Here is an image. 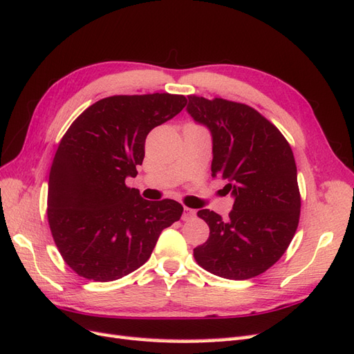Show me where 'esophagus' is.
Segmentation results:
<instances>
[{
    "mask_svg": "<svg viewBox=\"0 0 354 354\" xmlns=\"http://www.w3.org/2000/svg\"><path fill=\"white\" fill-rule=\"evenodd\" d=\"M196 216V211L194 209H192V207H184V214H183V220L184 221H188V220H192V218H194Z\"/></svg>",
    "mask_w": 354,
    "mask_h": 354,
    "instance_id": "1",
    "label": "esophagus"
}]
</instances>
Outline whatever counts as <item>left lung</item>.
<instances>
[{"label":"left lung","mask_w":354,"mask_h":354,"mask_svg":"<svg viewBox=\"0 0 354 354\" xmlns=\"http://www.w3.org/2000/svg\"><path fill=\"white\" fill-rule=\"evenodd\" d=\"M188 115L212 136V176L227 180L234 198L227 220L197 215L209 238L194 248L198 265L227 279H248L275 265L292 242L301 215L293 151L254 109L229 100L188 95Z\"/></svg>","instance_id":"left-lung-1"}]
</instances>
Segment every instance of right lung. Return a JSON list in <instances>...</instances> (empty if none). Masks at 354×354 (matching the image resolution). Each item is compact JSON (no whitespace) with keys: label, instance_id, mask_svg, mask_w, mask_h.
I'll return each instance as SVG.
<instances>
[{"label":"right lung","instance_id":"1","mask_svg":"<svg viewBox=\"0 0 354 354\" xmlns=\"http://www.w3.org/2000/svg\"><path fill=\"white\" fill-rule=\"evenodd\" d=\"M184 95H113L89 106L61 139L48 188L53 241L77 275L107 283L140 268L160 233L184 207L165 198L149 202L125 185L138 175L145 140L176 116Z\"/></svg>","mask_w":354,"mask_h":354}]
</instances>
